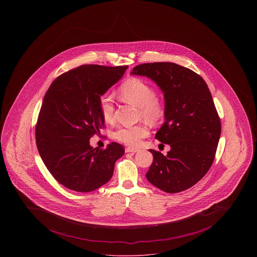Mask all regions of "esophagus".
Masks as SVG:
<instances>
[{
  "instance_id": "1",
  "label": "esophagus",
  "mask_w": 257,
  "mask_h": 257,
  "mask_svg": "<svg viewBox=\"0 0 257 257\" xmlns=\"http://www.w3.org/2000/svg\"><path fill=\"white\" fill-rule=\"evenodd\" d=\"M125 151L127 153H136L137 151H139V148L138 147H128L125 148Z\"/></svg>"
}]
</instances>
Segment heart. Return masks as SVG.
Wrapping results in <instances>:
<instances>
[{
	"label": "heart",
	"mask_w": 257,
	"mask_h": 257,
	"mask_svg": "<svg viewBox=\"0 0 257 257\" xmlns=\"http://www.w3.org/2000/svg\"><path fill=\"white\" fill-rule=\"evenodd\" d=\"M119 96L123 101L135 105L140 109V116L147 122L156 124L165 115V106L157 97L155 89L147 82L138 78H131L124 82L118 89ZM99 109L103 119L111 123L114 119L113 99L109 94L99 97ZM148 135L146 124L124 126L116 130L115 139L128 146L138 145L142 139Z\"/></svg>",
	"instance_id": "1"
}]
</instances>
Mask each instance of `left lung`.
<instances>
[{
  "label": "left lung",
  "instance_id": "left-lung-1",
  "mask_svg": "<svg viewBox=\"0 0 257 257\" xmlns=\"http://www.w3.org/2000/svg\"><path fill=\"white\" fill-rule=\"evenodd\" d=\"M131 74L153 80L166 102V121L155 138L170 145L171 150L165 156L149 149L153 162L147 180L166 193H180L207 173L220 140V116L207 84L193 70L173 62L143 63Z\"/></svg>",
  "mask_w": 257,
  "mask_h": 257
}]
</instances>
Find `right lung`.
I'll return each instance as SVG.
<instances>
[{
    "label": "right lung",
    "mask_w": 257,
    "mask_h": 257,
    "mask_svg": "<svg viewBox=\"0 0 257 257\" xmlns=\"http://www.w3.org/2000/svg\"><path fill=\"white\" fill-rule=\"evenodd\" d=\"M127 68L78 66L56 78L44 96L36 126L37 149L52 176L69 190L88 193L107 183L124 154L117 143L92 148L89 139L105 127L99 97Z\"/></svg>",
    "instance_id": "1"
}]
</instances>
